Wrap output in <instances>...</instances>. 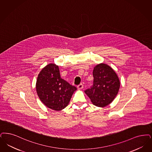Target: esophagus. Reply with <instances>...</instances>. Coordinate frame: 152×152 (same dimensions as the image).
Instances as JSON below:
<instances>
[{
	"instance_id": "esophagus-1",
	"label": "esophagus",
	"mask_w": 152,
	"mask_h": 152,
	"mask_svg": "<svg viewBox=\"0 0 152 152\" xmlns=\"http://www.w3.org/2000/svg\"><path fill=\"white\" fill-rule=\"evenodd\" d=\"M83 88H84V86H83V85L82 84H80V85H79L78 86H77V89H79V90L83 89Z\"/></svg>"
}]
</instances>
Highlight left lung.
Returning a JSON list of instances; mask_svg holds the SVG:
<instances>
[{"instance_id": "obj_1", "label": "left lung", "mask_w": 152, "mask_h": 152, "mask_svg": "<svg viewBox=\"0 0 152 152\" xmlns=\"http://www.w3.org/2000/svg\"><path fill=\"white\" fill-rule=\"evenodd\" d=\"M93 85L85 91L94 105L104 107L111 103L120 88V81L114 70L109 65L100 63L94 67Z\"/></svg>"}]
</instances>
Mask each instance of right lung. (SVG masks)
<instances>
[{"label":"right lung","instance_id":"add662e5","mask_svg":"<svg viewBox=\"0 0 152 152\" xmlns=\"http://www.w3.org/2000/svg\"><path fill=\"white\" fill-rule=\"evenodd\" d=\"M37 95L44 105L56 111L68 106L77 88L61 79L58 66L50 63L43 68L37 77Z\"/></svg>","mask_w":152,"mask_h":152}]
</instances>
